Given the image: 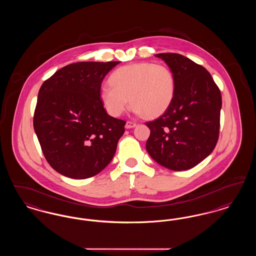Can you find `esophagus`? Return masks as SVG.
Masks as SVG:
<instances>
[{
    "label": "esophagus",
    "mask_w": 256,
    "mask_h": 256,
    "mask_svg": "<svg viewBox=\"0 0 256 256\" xmlns=\"http://www.w3.org/2000/svg\"><path fill=\"white\" fill-rule=\"evenodd\" d=\"M134 126H136V122H132V121H128L126 122V128H132Z\"/></svg>",
    "instance_id": "34e87169"
}]
</instances>
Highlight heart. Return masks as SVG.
<instances>
[{
  "label": "heart",
  "instance_id": "b5f03b06",
  "mask_svg": "<svg viewBox=\"0 0 256 256\" xmlns=\"http://www.w3.org/2000/svg\"><path fill=\"white\" fill-rule=\"evenodd\" d=\"M102 86L100 98L104 108L114 117L126 110L128 98L136 113L154 118L169 108L174 95V76L164 64L139 62L118 68Z\"/></svg>",
  "mask_w": 256,
  "mask_h": 256
}]
</instances>
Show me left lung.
Masks as SVG:
<instances>
[{
    "instance_id": "8db88e82",
    "label": "left lung",
    "mask_w": 256,
    "mask_h": 256,
    "mask_svg": "<svg viewBox=\"0 0 256 256\" xmlns=\"http://www.w3.org/2000/svg\"><path fill=\"white\" fill-rule=\"evenodd\" d=\"M162 58L174 76L172 102L161 116L146 122V148L152 158L172 170L191 169L207 158L219 139L222 96L204 67L178 54Z\"/></svg>"
}]
</instances>
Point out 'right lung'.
Returning <instances> with one entry per match:
<instances>
[{
  "mask_svg": "<svg viewBox=\"0 0 256 256\" xmlns=\"http://www.w3.org/2000/svg\"><path fill=\"white\" fill-rule=\"evenodd\" d=\"M118 61L76 62L56 71L40 87L34 128L50 167L84 180L113 158L126 121L110 116L100 98L102 80Z\"/></svg>",
  "mask_w": 256,
  "mask_h": 256,
  "instance_id": "1",
  "label": "right lung"
}]
</instances>
